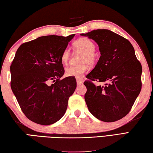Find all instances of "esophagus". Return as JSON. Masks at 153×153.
Segmentation results:
<instances>
[{
  "instance_id": "esophagus-1",
  "label": "esophagus",
  "mask_w": 153,
  "mask_h": 153,
  "mask_svg": "<svg viewBox=\"0 0 153 153\" xmlns=\"http://www.w3.org/2000/svg\"><path fill=\"white\" fill-rule=\"evenodd\" d=\"M76 82L77 83V84H83V82H84V80L82 78H76Z\"/></svg>"
}]
</instances>
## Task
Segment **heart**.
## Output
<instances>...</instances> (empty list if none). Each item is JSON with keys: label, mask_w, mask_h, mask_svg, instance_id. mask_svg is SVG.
Instances as JSON below:
<instances>
[{"label": "heart", "mask_w": 153, "mask_h": 153, "mask_svg": "<svg viewBox=\"0 0 153 153\" xmlns=\"http://www.w3.org/2000/svg\"><path fill=\"white\" fill-rule=\"evenodd\" d=\"M74 48L77 51L84 53V55L80 58L79 65H71L65 68V75L68 77H80L86 71L88 64H93L96 60L95 50L96 45L92 41L87 37L79 38L75 41L73 43ZM70 57V51L66 48L63 50L62 54V61L66 63Z\"/></svg>", "instance_id": "b5f03b06"}]
</instances>
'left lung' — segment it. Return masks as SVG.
Masks as SVG:
<instances>
[{"mask_svg":"<svg viewBox=\"0 0 153 153\" xmlns=\"http://www.w3.org/2000/svg\"><path fill=\"white\" fill-rule=\"evenodd\" d=\"M81 35L95 41L101 54L84 83L88 110L105 123L120 120L129 113L142 88V65L134 48L126 39L108 29Z\"/></svg>","mask_w":153,"mask_h":153,"instance_id":"8db88e82","label":"left lung"}]
</instances>
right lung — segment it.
Masks as SVG:
<instances>
[{
    "label": "right lung",
    "instance_id": "right-lung-1",
    "mask_svg": "<svg viewBox=\"0 0 153 153\" xmlns=\"http://www.w3.org/2000/svg\"><path fill=\"white\" fill-rule=\"evenodd\" d=\"M74 35L43 36L23 43L16 52L10 87L24 114L35 123L52 124L65 114L77 83L74 77L60 79L62 54Z\"/></svg>",
    "mask_w": 153,
    "mask_h": 153
}]
</instances>
